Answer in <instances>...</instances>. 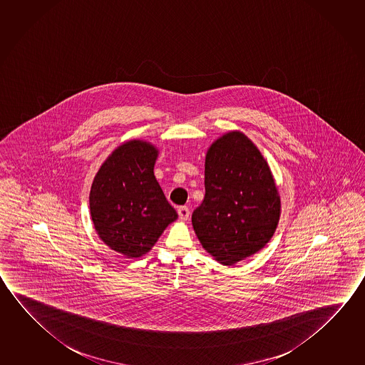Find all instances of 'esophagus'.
<instances>
[{"instance_id":"esophagus-1","label":"esophagus","mask_w":365,"mask_h":365,"mask_svg":"<svg viewBox=\"0 0 365 365\" xmlns=\"http://www.w3.org/2000/svg\"><path fill=\"white\" fill-rule=\"evenodd\" d=\"M190 208L187 207V206H182V207L178 208V216H180V220L182 221H187V220L190 219Z\"/></svg>"}]
</instances>
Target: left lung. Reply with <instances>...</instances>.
I'll list each match as a JSON object with an SVG mask.
<instances>
[{
  "instance_id": "obj_1",
  "label": "left lung",
  "mask_w": 365,
  "mask_h": 365,
  "mask_svg": "<svg viewBox=\"0 0 365 365\" xmlns=\"http://www.w3.org/2000/svg\"><path fill=\"white\" fill-rule=\"evenodd\" d=\"M205 198L192 225L206 252L224 265L267 245L281 216V197L269 165L247 135L230 131L208 148Z\"/></svg>"
}]
</instances>
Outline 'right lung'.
<instances>
[{
	"mask_svg": "<svg viewBox=\"0 0 365 365\" xmlns=\"http://www.w3.org/2000/svg\"><path fill=\"white\" fill-rule=\"evenodd\" d=\"M158 153L148 141L123 143L103 162L91 187L96 232L126 258L150 252L165 227L178 217L154 175Z\"/></svg>",
	"mask_w": 365,
	"mask_h": 365,
	"instance_id": "right-lung-1",
	"label": "right lung"
}]
</instances>
